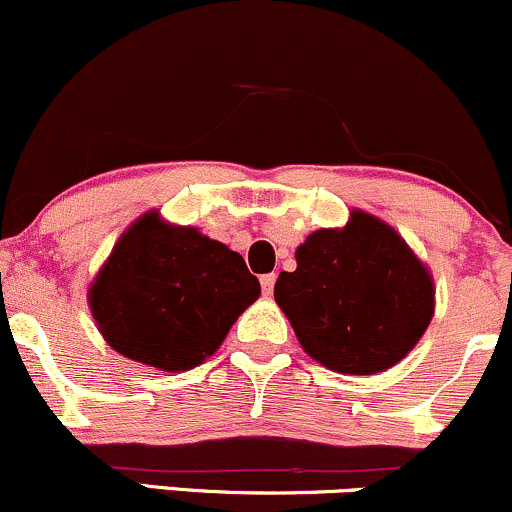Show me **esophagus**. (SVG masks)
<instances>
[{
    "mask_svg": "<svg viewBox=\"0 0 512 512\" xmlns=\"http://www.w3.org/2000/svg\"><path fill=\"white\" fill-rule=\"evenodd\" d=\"M273 287H275V273L261 275V290H263V295H273Z\"/></svg>",
    "mask_w": 512,
    "mask_h": 512,
    "instance_id": "esophagus-1",
    "label": "esophagus"
}]
</instances>
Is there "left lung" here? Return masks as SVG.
Listing matches in <instances>:
<instances>
[{"label": "left lung", "instance_id": "1", "mask_svg": "<svg viewBox=\"0 0 512 512\" xmlns=\"http://www.w3.org/2000/svg\"><path fill=\"white\" fill-rule=\"evenodd\" d=\"M275 280V302L302 348L329 370L372 375L416 346L433 319L430 273L406 241L355 210L343 229H319Z\"/></svg>", "mask_w": 512, "mask_h": 512}]
</instances>
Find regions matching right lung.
<instances>
[{
  "instance_id": "1",
  "label": "right lung",
  "mask_w": 512,
  "mask_h": 512,
  "mask_svg": "<svg viewBox=\"0 0 512 512\" xmlns=\"http://www.w3.org/2000/svg\"><path fill=\"white\" fill-rule=\"evenodd\" d=\"M258 295V278L237 251L149 212L118 239L89 304L113 350L179 372L215 353Z\"/></svg>"
}]
</instances>
